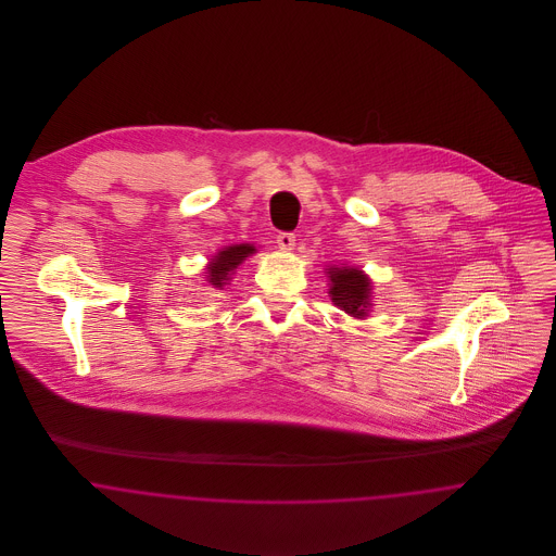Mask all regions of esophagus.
Instances as JSON below:
<instances>
[{"instance_id":"obj_1","label":"esophagus","mask_w":556,"mask_h":556,"mask_svg":"<svg viewBox=\"0 0 556 556\" xmlns=\"http://www.w3.org/2000/svg\"><path fill=\"white\" fill-rule=\"evenodd\" d=\"M277 245H279L281 250L290 252V250H293V245H295V236H293V233H279V236H277Z\"/></svg>"}]
</instances>
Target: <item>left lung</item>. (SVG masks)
Masks as SVG:
<instances>
[{
	"mask_svg": "<svg viewBox=\"0 0 556 556\" xmlns=\"http://www.w3.org/2000/svg\"><path fill=\"white\" fill-rule=\"evenodd\" d=\"M329 275V295L336 306H340L350 317L363 318L369 315L370 279L354 266H331Z\"/></svg>",
	"mask_w": 556,
	"mask_h": 556,
	"instance_id": "8db88e82",
	"label": "left lung"
}]
</instances>
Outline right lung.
<instances>
[{
	"label": "right lung",
	"instance_id": "right-lung-1",
	"mask_svg": "<svg viewBox=\"0 0 556 556\" xmlns=\"http://www.w3.org/2000/svg\"><path fill=\"white\" fill-rule=\"evenodd\" d=\"M254 252H256V248L252 243H236V245H227V248L218 250L211 258V265L206 270V281L211 283L212 288L223 290L227 286V281H231L233 270Z\"/></svg>",
	"mask_w": 556,
	"mask_h": 556
}]
</instances>
